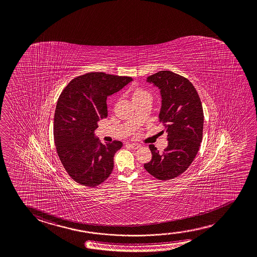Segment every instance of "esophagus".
<instances>
[{
	"instance_id": "34e87169",
	"label": "esophagus",
	"mask_w": 257,
	"mask_h": 257,
	"mask_svg": "<svg viewBox=\"0 0 257 257\" xmlns=\"http://www.w3.org/2000/svg\"><path fill=\"white\" fill-rule=\"evenodd\" d=\"M128 145H129V147L132 148V149H134V150H137V149L140 147V144H138V143H129Z\"/></svg>"
}]
</instances>
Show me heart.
Here are the masks:
<instances>
[{
  "label": "heart",
  "instance_id": "obj_1",
  "mask_svg": "<svg viewBox=\"0 0 257 257\" xmlns=\"http://www.w3.org/2000/svg\"><path fill=\"white\" fill-rule=\"evenodd\" d=\"M146 95H150L148 91L144 90L143 88H135L134 94H133V98H136V97H143Z\"/></svg>",
  "mask_w": 257,
  "mask_h": 257
}]
</instances>
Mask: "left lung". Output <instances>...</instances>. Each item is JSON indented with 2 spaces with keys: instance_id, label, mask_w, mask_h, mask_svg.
Here are the masks:
<instances>
[{
  "instance_id": "obj_1",
  "label": "left lung",
  "mask_w": 257,
  "mask_h": 257,
  "mask_svg": "<svg viewBox=\"0 0 257 257\" xmlns=\"http://www.w3.org/2000/svg\"><path fill=\"white\" fill-rule=\"evenodd\" d=\"M147 81L160 89L161 133H167L169 145L162 154L149 145L152 158L144 169L159 180H169L185 172L197 155L203 131L202 102L188 79L170 71L149 76Z\"/></svg>"
}]
</instances>
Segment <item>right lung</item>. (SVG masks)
I'll return each mask as SVG.
<instances>
[{
  "label": "right lung",
  "instance_id": "obj_1",
  "mask_svg": "<svg viewBox=\"0 0 257 257\" xmlns=\"http://www.w3.org/2000/svg\"><path fill=\"white\" fill-rule=\"evenodd\" d=\"M132 80L128 76L88 72L71 80L61 93L54 119L55 147L65 171L78 184L96 187L112 173L122 142L102 144L94 131L107 116V97Z\"/></svg>",
  "mask_w": 257,
  "mask_h": 257
}]
</instances>
